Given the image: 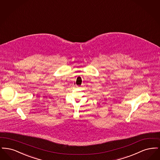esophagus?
I'll return each mask as SVG.
<instances>
[{
	"label": "esophagus",
	"mask_w": 160,
	"mask_h": 160,
	"mask_svg": "<svg viewBox=\"0 0 160 160\" xmlns=\"http://www.w3.org/2000/svg\"><path fill=\"white\" fill-rule=\"evenodd\" d=\"M77 88H80V87H78V86H77Z\"/></svg>",
	"instance_id": "obj_1"
}]
</instances>
